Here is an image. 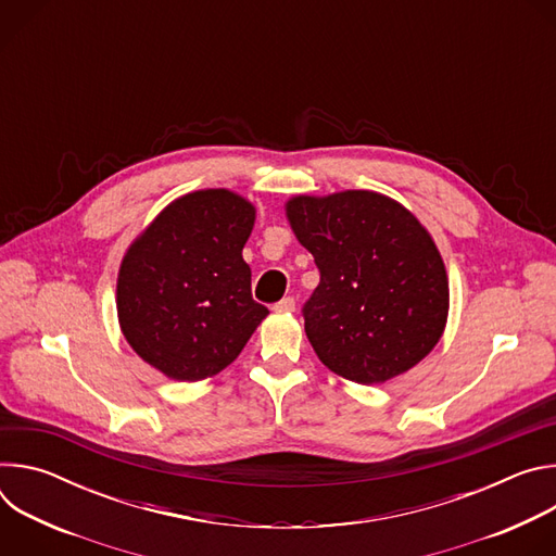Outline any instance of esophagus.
<instances>
[{
  "label": "esophagus",
  "mask_w": 556,
  "mask_h": 556,
  "mask_svg": "<svg viewBox=\"0 0 556 556\" xmlns=\"http://www.w3.org/2000/svg\"><path fill=\"white\" fill-rule=\"evenodd\" d=\"M277 312H292L294 309V299L292 296H283L279 303H275Z\"/></svg>",
  "instance_id": "esophagus-1"
}]
</instances>
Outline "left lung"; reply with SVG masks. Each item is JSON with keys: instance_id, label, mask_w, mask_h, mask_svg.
<instances>
[{"instance_id": "1", "label": "left lung", "mask_w": 556, "mask_h": 556, "mask_svg": "<svg viewBox=\"0 0 556 556\" xmlns=\"http://www.w3.org/2000/svg\"><path fill=\"white\" fill-rule=\"evenodd\" d=\"M286 215L321 273L303 319L328 369L378 384L409 371L438 345L448 279L412 211L376 191H341L290 198Z\"/></svg>"}]
</instances>
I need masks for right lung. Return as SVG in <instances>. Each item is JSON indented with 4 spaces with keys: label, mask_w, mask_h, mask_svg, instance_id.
I'll return each mask as SVG.
<instances>
[{
    "label": "right lung",
    "mask_w": 556,
    "mask_h": 556,
    "mask_svg": "<svg viewBox=\"0 0 556 556\" xmlns=\"http://www.w3.org/2000/svg\"><path fill=\"white\" fill-rule=\"evenodd\" d=\"M253 224L247 198L202 189L165 206L127 249L116 283L118 324L131 350L167 378L215 376L266 319L242 257Z\"/></svg>",
    "instance_id": "add662e5"
}]
</instances>
